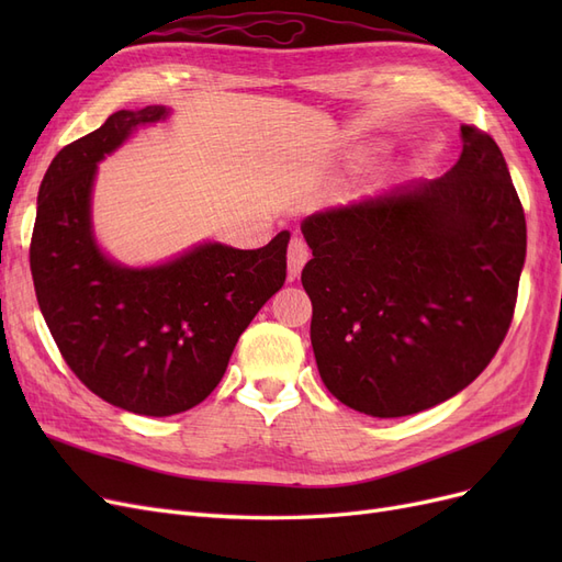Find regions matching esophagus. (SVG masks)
I'll list each match as a JSON object with an SVG mask.
<instances>
[{
    "mask_svg": "<svg viewBox=\"0 0 562 562\" xmlns=\"http://www.w3.org/2000/svg\"><path fill=\"white\" fill-rule=\"evenodd\" d=\"M310 258H312L310 246L304 244V239H297V236H295L291 246H288V279L295 281L300 277L302 267L307 265Z\"/></svg>",
    "mask_w": 562,
    "mask_h": 562,
    "instance_id": "1",
    "label": "esophagus"
}]
</instances>
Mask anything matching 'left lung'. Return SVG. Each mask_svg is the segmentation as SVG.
<instances>
[{
    "label": "left lung",
    "mask_w": 562,
    "mask_h": 562,
    "mask_svg": "<svg viewBox=\"0 0 562 562\" xmlns=\"http://www.w3.org/2000/svg\"><path fill=\"white\" fill-rule=\"evenodd\" d=\"M312 347L330 394L372 417L443 403L492 361L512 326L525 213L502 149L462 126L450 171L302 223Z\"/></svg>",
    "instance_id": "1"
}]
</instances>
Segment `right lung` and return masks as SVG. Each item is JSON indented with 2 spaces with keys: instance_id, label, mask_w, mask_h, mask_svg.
I'll use <instances>...</instances> for the list:
<instances>
[{
  "instance_id": "right-lung-1",
  "label": "right lung",
  "mask_w": 562,
  "mask_h": 562,
  "mask_svg": "<svg viewBox=\"0 0 562 562\" xmlns=\"http://www.w3.org/2000/svg\"><path fill=\"white\" fill-rule=\"evenodd\" d=\"M168 114L119 110L65 145L40 184L30 269L46 326L65 363L122 411H190L223 380L248 323L285 281L291 234L258 250L201 244L180 258L131 269L100 252L91 229L95 166L128 135Z\"/></svg>"
}]
</instances>
